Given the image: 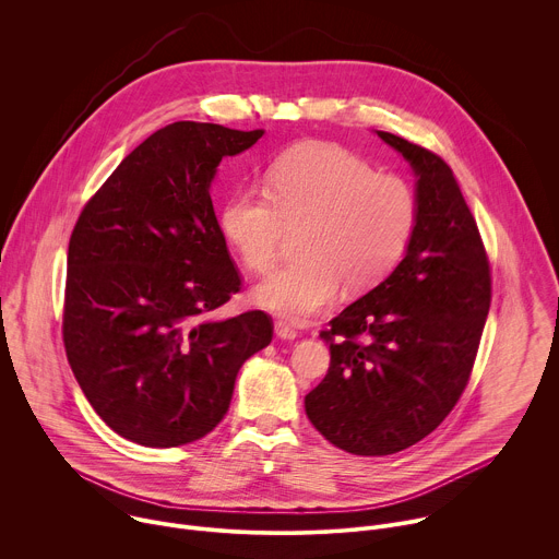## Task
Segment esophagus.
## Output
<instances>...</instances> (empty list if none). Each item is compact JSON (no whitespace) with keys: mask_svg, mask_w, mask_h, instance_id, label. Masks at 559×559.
Wrapping results in <instances>:
<instances>
[{"mask_svg":"<svg viewBox=\"0 0 559 559\" xmlns=\"http://www.w3.org/2000/svg\"><path fill=\"white\" fill-rule=\"evenodd\" d=\"M274 332H276V336H278L281 341H294V338L298 336V332H296L292 325H287L285 321H276Z\"/></svg>","mask_w":559,"mask_h":559,"instance_id":"1","label":"esophagus"}]
</instances>
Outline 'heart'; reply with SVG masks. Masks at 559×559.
<instances>
[{
	"mask_svg": "<svg viewBox=\"0 0 559 559\" xmlns=\"http://www.w3.org/2000/svg\"><path fill=\"white\" fill-rule=\"evenodd\" d=\"M265 190H238L221 210V229L243 265L265 276L287 234L298 259L257 289L270 311L302 323L345 287L360 294L405 259L420 205L414 186L376 173L367 158L330 143H302L278 156Z\"/></svg>",
	"mask_w": 559,
	"mask_h": 559,
	"instance_id": "b5f03b06",
	"label": "heart"
}]
</instances>
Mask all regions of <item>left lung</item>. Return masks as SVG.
Wrapping results in <instances>:
<instances>
[{"mask_svg":"<svg viewBox=\"0 0 559 559\" xmlns=\"http://www.w3.org/2000/svg\"><path fill=\"white\" fill-rule=\"evenodd\" d=\"M378 136L418 177L416 234L401 265L321 332L330 369L305 395L311 425L354 455L403 451L451 414L491 307V263L451 168L403 136Z\"/></svg>","mask_w":559,"mask_h":559,"instance_id":"1","label":"left lung"}]
</instances>
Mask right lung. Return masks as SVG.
Wrapping results in <instances>:
<instances>
[{
	"mask_svg": "<svg viewBox=\"0 0 559 559\" xmlns=\"http://www.w3.org/2000/svg\"><path fill=\"white\" fill-rule=\"evenodd\" d=\"M263 130L177 121L136 145L79 214L68 246L63 347L99 418L143 447H179L227 414L241 365L272 318L210 311L241 292L214 214L223 156Z\"/></svg>",
	"mask_w": 559,
	"mask_h": 559,
	"instance_id": "right-lung-1",
	"label": "right lung"
}]
</instances>
